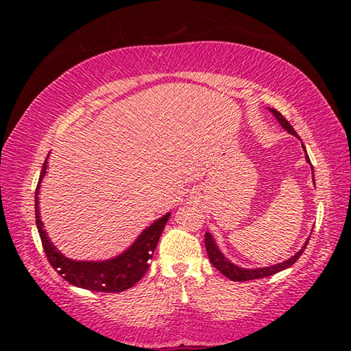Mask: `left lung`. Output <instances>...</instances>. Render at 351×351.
Here are the masks:
<instances>
[{
	"label": "left lung",
	"mask_w": 351,
	"mask_h": 351,
	"mask_svg": "<svg viewBox=\"0 0 351 351\" xmlns=\"http://www.w3.org/2000/svg\"><path fill=\"white\" fill-rule=\"evenodd\" d=\"M268 110L272 112V116L277 119V122L280 123L283 130H287L289 134H293V136H295V138H299V134L295 133V130L293 128V125H291V123L280 114V112H278L274 108H268ZM302 148H304V152H305V161L311 165V161H310V158H308L304 144H302ZM311 171H313V165H311ZM313 176H314V173H313ZM308 240H310V239H308ZM308 240L304 243V246H302L299 251H297L293 255V257L288 258V260H283V261H280V263L269 265V266H261V268H241V266L235 265L234 261H230L221 252V249H219L215 239H213V235L209 232V230H206V235H204V243H206L207 254H209L210 263L215 266V268L219 272H221V274H224L226 277L230 278V280H234V282H246V280H254V278L269 277L272 274H277V272H280L283 269L289 268L291 265L295 263L297 258H299L300 255H302V252L305 251V247L308 245Z\"/></svg>",
	"instance_id": "left-lung-1"
}]
</instances>
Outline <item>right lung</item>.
<instances>
[{
	"label": "right lung",
	"instance_id": "1",
	"mask_svg": "<svg viewBox=\"0 0 351 351\" xmlns=\"http://www.w3.org/2000/svg\"><path fill=\"white\" fill-rule=\"evenodd\" d=\"M47 158H49V154H47ZM47 158L43 167H41L37 190H35V221H37L40 239L52 268L74 287L97 291V293H121V291L134 287V283H138L147 272L148 261L153 257L164 226L167 224L170 218V212L148 224L136 237L132 245L114 257L104 260L69 258L58 251L57 246L52 243L40 215V187L46 176Z\"/></svg>",
	"mask_w": 351,
	"mask_h": 351
}]
</instances>
